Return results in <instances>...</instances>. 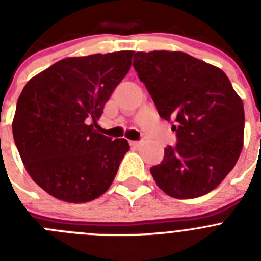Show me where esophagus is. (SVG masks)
<instances>
[{"instance_id":"1","label":"esophagus","mask_w":261,"mask_h":261,"mask_svg":"<svg viewBox=\"0 0 261 261\" xmlns=\"http://www.w3.org/2000/svg\"><path fill=\"white\" fill-rule=\"evenodd\" d=\"M130 145H132V146H141L142 145V141H130Z\"/></svg>"}]
</instances>
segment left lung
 Wrapping results in <instances>:
<instances>
[{
    "mask_svg": "<svg viewBox=\"0 0 261 261\" xmlns=\"http://www.w3.org/2000/svg\"><path fill=\"white\" fill-rule=\"evenodd\" d=\"M133 68L159 116L172 124L176 145L150 172L163 192L195 199L213 191L243 147L242 99L221 69L184 52H137Z\"/></svg>",
    "mask_w": 261,
    "mask_h": 261,
    "instance_id": "1",
    "label": "left lung"
}]
</instances>
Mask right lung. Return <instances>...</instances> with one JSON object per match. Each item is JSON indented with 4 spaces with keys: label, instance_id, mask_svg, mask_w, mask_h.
<instances>
[{
    "label": "right lung",
    "instance_id": "right-lung-1",
    "mask_svg": "<svg viewBox=\"0 0 261 261\" xmlns=\"http://www.w3.org/2000/svg\"><path fill=\"white\" fill-rule=\"evenodd\" d=\"M133 53L62 59L23 87L14 141L32 180L53 197L91 201L114 181L129 144L125 138L112 141L94 126L129 71Z\"/></svg>",
    "mask_w": 261,
    "mask_h": 261
}]
</instances>
